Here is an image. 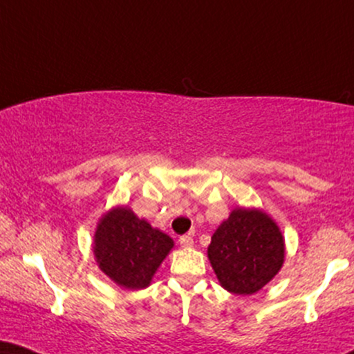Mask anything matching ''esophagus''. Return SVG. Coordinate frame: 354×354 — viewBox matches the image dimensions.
<instances>
[{
  "mask_svg": "<svg viewBox=\"0 0 354 354\" xmlns=\"http://www.w3.org/2000/svg\"><path fill=\"white\" fill-rule=\"evenodd\" d=\"M180 245L183 248H191L192 245H194V241H192L189 235H183V236H180Z\"/></svg>",
  "mask_w": 354,
  "mask_h": 354,
  "instance_id": "esophagus-1",
  "label": "esophagus"
}]
</instances>
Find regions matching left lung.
<instances>
[{
    "mask_svg": "<svg viewBox=\"0 0 354 354\" xmlns=\"http://www.w3.org/2000/svg\"><path fill=\"white\" fill-rule=\"evenodd\" d=\"M207 258L223 289L252 296L284 265L283 232L265 210L239 205L214 232Z\"/></svg>",
    "mask_w": 354,
    "mask_h": 354,
    "instance_id": "8db88e82",
    "label": "left lung"
}]
</instances>
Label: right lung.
Returning a JSON list of instances; mask_svg holds the SVG:
<instances>
[{
  "mask_svg": "<svg viewBox=\"0 0 354 354\" xmlns=\"http://www.w3.org/2000/svg\"><path fill=\"white\" fill-rule=\"evenodd\" d=\"M174 241L145 218H138L129 205H115L101 216L93 236L97 268L120 288H149Z\"/></svg>",
  "mask_w": 354,
  "mask_h": 354,
  "instance_id": "obj_1",
  "label": "right lung"
}]
</instances>
